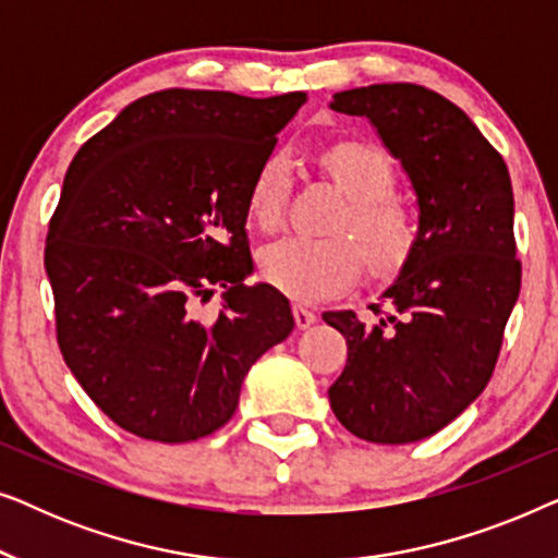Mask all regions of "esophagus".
I'll use <instances>...</instances> for the list:
<instances>
[{
	"label": "esophagus",
	"mask_w": 558,
	"mask_h": 558,
	"mask_svg": "<svg viewBox=\"0 0 558 558\" xmlns=\"http://www.w3.org/2000/svg\"><path fill=\"white\" fill-rule=\"evenodd\" d=\"M294 323L300 330H307L310 325L317 323V315L307 307H302V304H294Z\"/></svg>",
	"instance_id": "34e87169"
}]
</instances>
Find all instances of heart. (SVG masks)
<instances>
[{
  "instance_id": "heart-1",
  "label": "heart",
  "mask_w": 558,
  "mask_h": 558,
  "mask_svg": "<svg viewBox=\"0 0 558 558\" xmlns=\"http://www.w3.org/2000/svg\"><path fill=\"white\" fill-rule=\"evenodd\" d=\"M327 172L345 190L350 210L340 231L350 239L287 235L262 251V277L296 302H323L345 294L363 274V258L376 274H393L409 262L416 246V220L396 201V170L376 144L340 142L323 155ZM294 178V155L271 149L256 167L248 185V216L258 228L274 231L287 210Z\"/></svg>"
}]
</instances>
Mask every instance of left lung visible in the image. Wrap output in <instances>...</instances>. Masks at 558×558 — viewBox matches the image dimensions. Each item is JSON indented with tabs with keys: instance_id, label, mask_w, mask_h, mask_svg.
Listing matches in <instances>:
<instances>
[{
	"instance_id": "obj_1",
	"label": "left lung",
	"mask_w": 558,
	"mask_h": 558,
	"mask_svg": "<svg viewBox=\"0 0 558 558\" xmlns=\"http://www.w3.org/2000/svg\"><path fill=\"white\" fill-rule=\"evenodd\" d=\"M332 109L365 117L401 159L418 203V235L391 312L365 325L325 312L342 332L348 363L330 407L350 434L409 445L462 414L490 380L521 292L513 187L500 151L468 113L416 83H376L332 96Z\"/></svg>"
}]
</instances>
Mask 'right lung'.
<instances>
[{
  "label": "right lung",
  "instance_id": "obj_1",
  "mask_svg": "<svg viewBox=\"0 0 558 558\" xmlns=\"http://www.w3.org/2000/svg\"><path fill=\"white\" fill-rule=\"evenodd\" d=\"M304 101L157 90L73 157L45 271L63 361L121 429L167 445L208 437L251 365L294 330L287 296L243 279L251 178ZM216 286L227 304L203 324L194 302Z\"/></svg>",
  "mask_w": 558,
  "mask_h": 558
}]
</instances>
